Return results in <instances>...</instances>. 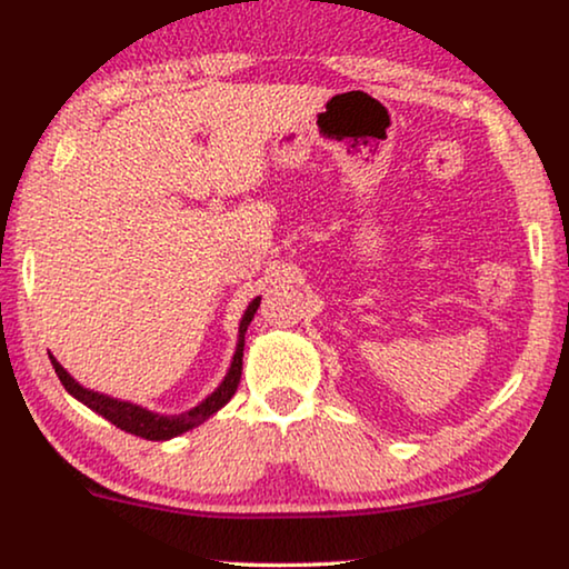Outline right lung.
Returning <instances> with one entry per match:
<instances>
[{
	"label": "right lung",
	"mask_w": 569,
	"mask_h": 569,
	"mask_svg": "<svg viewBox=\"0 0 569 569\" xmlns=\"http://www.w3.org/2000/svg\"><path fill=\"white\" fill-rule=\"evenodd\" d=\"M259 302L261 298L251 300V306L246 308L243 318H240V329H238V347H236V355H232V362H230V370L228 376L220 386L214 388V393H209L204 401L199 403V407H193L189 411H183V415H158V411H150V409H142L137 407V403L131 401H119V399H111V396L106 393H98V391H90V388H82L77 380L69 376V372L61 368V365L53 360L51 357V365L53 370H57V376L61 380V386L67 388L69 393L74 396L77 401H82L84 407L96 411V415L106 417L108 422L121 427L123 432H131L137 435V438H144V440H170V438H178V435L186 432V430H193V427H199L204 419H209L214 415V411H220L224 403L232 399V393H236V388L240 383V370H243V347H246V331H248V323L253 321V313L259 310Z\"/></svg>",
	"instance_id": "1"
}]
</instances>
